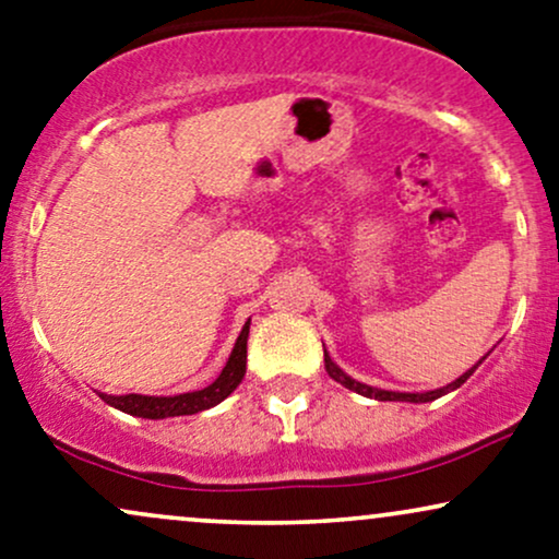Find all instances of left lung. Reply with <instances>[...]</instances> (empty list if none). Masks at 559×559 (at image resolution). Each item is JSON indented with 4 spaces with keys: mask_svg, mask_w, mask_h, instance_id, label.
Instances as JSON below:
<instances>
[{
    "mask_svg": "<svg viewBox=\"0 0 559 559\" xmlns=\"http://www.w3.org/2000/svg\"><path fill=\"white\" fill-rule=\"evenodd\" d=\"M484 358H487V356H484ZM484 358H481V360H484ZM481 360H478V364H481ZM478 364L471 366V369L465 371V373H461V377H457L455 382H450L448 386H439V390H429V392H392V390H379V386L364 384V382H358V379L347 377V373H345L343 369H340V366L334 364V360L330 358V353H326V347H324V369H326V373H330V377L334 379V382H340L343 386H347V390L358 392V395H364V397L382 400V403H386V400H390V403H431V400L448 395V392L457 390V386L465 384V379H468L471 373H474V371L478 369Z\"/></svg>",
    "mask_w": 559,
    "mask_h": 559,
    "instance_id": "1",
    "label": "left lung"
}]
</instances>
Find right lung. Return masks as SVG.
<instances>
[{"label": "right lung", "instance_id": "add662e5", "mask_svg": "<svg viewBox=\"0 0 559 559\" xmlns=\"http://www.w3.org/2000/svg\"><path fill=\"white\" fill-rule=\"evenodd\" d=\"M248 330H251V319L242 324L240 337L235 340L233 353H229L225 369L212 384L203 386L195 392H182V395H169V397H156V395H107V392H98V397L111 408L130 413L138 418H173V416H193L199 411H209L214 405H219L222 400L229 397L235 392V386L246 377V353H248Z\"/></svg>", "mask_w": 559, "mask_h": 559}]
</instances>
